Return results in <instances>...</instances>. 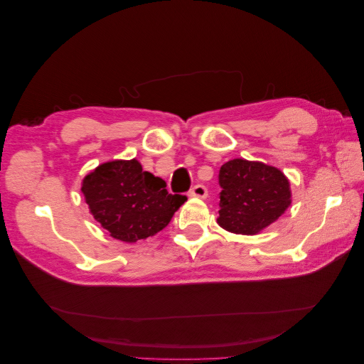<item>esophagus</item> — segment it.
Returning <instances> with one entry per match:
<instances>
[{
	"label": "esophagus",
	"mask_w": 364,
	"mask_h": 364,
	"mask_svg": "<svg viewBox=\"0 0 364 364\" xmlns=\"http://www.w3.org/2000/svg\"><path fill=\"white\" fill-rule=\"evenodd\" d=\"M190 196L191 197H199V199H205V197L208 196V190L206 186L203 185H194L191 191H190Z\"/></svg>",
	"instance_id": "esophagus-1"
}]
</instances>
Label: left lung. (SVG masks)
<instances>
[{
    "mask_svg": "<svg viewBox=\"0 0 364 364\" xmlns=\"http://www.w3.org/2000/svg\"><path fill=\"white\" fill-rule=\"evenodd\" d=\"M217 223L228 232L257 235L291 205L290 181L279 168L259 161L232 159L222 165Z\"/></svg>",
    "mask_w": 364,
    "mask_h": 364,
    "instance_id": "left-lung-1",
    "label": "left lung"
}]
</instances>
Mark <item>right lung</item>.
<instances>
[{
	"label": "right lung",
	"mask_w": 364,
	"mask_h": 364,
	"mask_svg": "<svg viewBox=\"0 0 364 364\" xmlns=\"http://www.w3.org/2000/svg\"><path fill=\"white\" fill-rule=\"evenodd\" d=\"M90 213L106 232L124 243L156 235L186 202L170 194L167 183L144 171L136 159H115L98 165L82 181Z\"/></svg>",
	"instance_id": "obj_1"
}]
</instances>
